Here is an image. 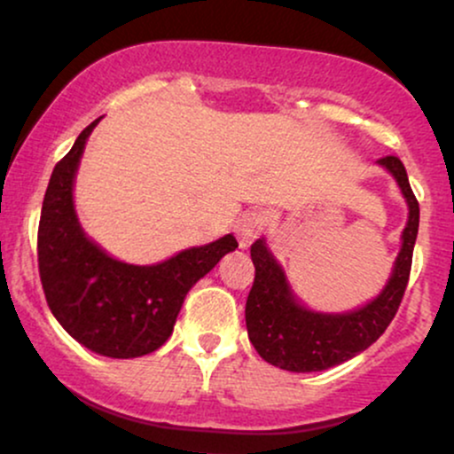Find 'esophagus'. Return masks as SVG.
I'll list each match as a JSON object with an SVG mask.
<instances>
[{
	"mask_svg": "<svg viewBox=\"0 0 454 454\" xmlns=\"http://www.w3.org/2000/svg\"><path fill=\"white\" fill-rule=\"evenodd\" d=\"M267 226V215L262 211H247L237 223V234L241 247H247L249 243L256 241Z\"/></svg>",
	"mask_w": 454,
	"mask_h": 454,
	"instance_id": "1",
	"label": "esophagus"
}]
</instances>
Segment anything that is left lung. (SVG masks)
<instances>
[{
	"instance_id": "left-lung-1",
	"label": "left lung",
	"mask_w": 454,
	"mask_h": 454,
	"mask_svg": "<svg viewBox=\"0 0 454 454\" xmlns=\"http://www.w3.org/2000/svg\"><path fill=\"white\" fill-rule=\"evenodd\" d=\"M378 164L397 179L408 200L410 215L401 234L403 243L395 260L393 275L372 303L348 314H320L307 309L296 301L284 270L267 249L264 239H258L252 245L256 278L245 303V322L252 346L275 367L309 373L346 363L348 358L367 350L397 314L410 279L420 209L401 160L387 155L378 160Z\"/></svg>"
}]
</instances>
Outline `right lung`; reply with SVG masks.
<instances>
[{
  "label": "right lung",
  "instance_id": "obj_1",
  "mask_svg": "<svg viewBox=\"0 0 454 454\" xmlns=\"http://www.w3.org/2000/svg\"><path fill=\"white\" fill-rule=\"evenodd\" d=\"M100 119L55 164L38 226V269L51 311L78 343L111 358L149 354L170 337L185 294L228 252L232 234L151 267L119 262L78 223L72 185L82 149Z\"/></svg>",
  "mask_w": 454,
  "mask_h": 454
}]
</instances>
